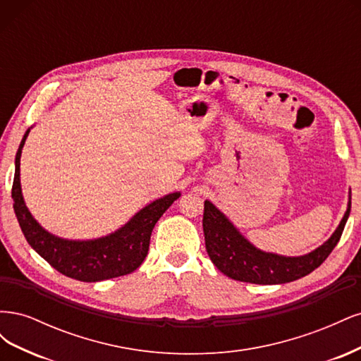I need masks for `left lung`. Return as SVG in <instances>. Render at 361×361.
Here are the masks:
<instances>
[{
    "instance_id": "8db88e82",
    "label": "left lung",
    "mask_w": 361,
    "mask_h": 361,
    "mask_svg": "<svg viewBox=\"0 0 361 361\" xmlns=\"http://www.w3.org/2000/svg\"><path fill=\"white\" fill-rule=\"evenodd\" d=\"M349 212H351V195L342 221L329 241L310 251L309 255L288 257L256 248L239 233L233 223L215 204L206 200L203 212L206 251L214 265L227 277L255 283V285H281L310 274L330 256L342 236Z\"/></svg>"
}]
</instances>
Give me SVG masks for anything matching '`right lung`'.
<instances>
[{"mask_svg":"<svg viewBox=\"0 0 361 361\" xmlns=\"http://www.w3.org/2000/svg\"><path fill=\"white\" fill-rule=\"evenodd\" d=\"M30 129L20 141L15 158V178L12 187L13 209L27 243L63 276L80 281H102L135 271L147 256L150 235L161 215L166 212L180 192H171L149 203L114 233L87 241L63 239L45 231L25 206L20 190V154Z\"/></svg>","mask_w":361,"mask_h":361,"instance_id":"right-lung-1","label":"right lung"}]
</instances>
